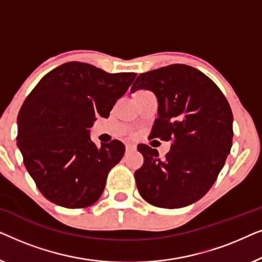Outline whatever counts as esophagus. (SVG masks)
Instances as JSON below:
<instances>
[{"label":"esophagus","mask_w":262,"mask_h":262,"mask_svg":"<svg viewBox=\"0 0 262 262\" xmlns=\"http://www.w3.org/2000/svg\"><path fill=\"white\" fill-rule=\"evenodd\" d=\"M125 149H126V151H134V150L136 149V146L134 144H131V143H126L125 144Z\"/></svg>","instance_id":"1"}]
</instances>
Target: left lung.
Returning a JSON list of instances; mask_svg holds the SVG:
<instances>
[{"label":"left lung","mask_w":262,"mask_h":262,"mask_svg":"<svg viewBox=\"0 0 262 262\" xmlns=\"http://www.w3.org/2000/svg\"><path fill=\"white\" fill-rule=\"evenodd\" d=\"M148 89L159 102L152 138L171 143L163 161L139 144L144 157L135 171L142 198L162 209H179L203 198L217 180L232 145V112L217 84L185 64L141 74L131 92Z\"/></svg>","instance_id":"obj_1"}]
</instances>
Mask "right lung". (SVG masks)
I'll return each mask as SVG.
<instances>
[{
    "mask_svg": "<svg viewBox=\"0 0 262 262\" xmlns=\"http://www.w3.org/2000/svg\"><path fill=\"white\" fill-rule=\"evenodd\" d=\"M135 73L108 74L94 66L68 62L39 81L17 116V146L41 194L56 205L83 209L101 196L110 170L125 146H96L89 128L108 118Z\"/></svg>",
    "mask_w": 262,
    "mask_h": 262,
    "instance_id": "right-lung-1",
    "label": "right lung"
}]
</instances>
